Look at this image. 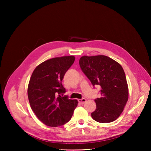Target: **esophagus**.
<instances>
[{
  "label": "esophagus",
  "mask_w": 151,
  "mask_h": 151,
  "mask_svg": "<svg viewBox=\"0 0 151 151\" xmlns=\"http://www.w3.org/2000/svg\"><path fill=\"white\" fill-rule=\"evenodd\" d=\"M78 102L80 104H84L85 102H86V99H78Z\"/></svg>",
  "instance_id": "esophagus-1"
}]
</instances>
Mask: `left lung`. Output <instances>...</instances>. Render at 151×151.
Instances as JSON below:
<instances>
[{"instance_id":"8db88e82","label":"left lung","mask_w":151,"mask_h":151,"mask_svg":"<svg viewBox=\"0 0 151 151\" xmlns=\"http://www.w3.org/2000/svg\"><path fill=\"white\" fill-rule=\"evenodd\" d=\"M82 72L92 85H99L101 97L95 99L97 108L91 113L96 121L108 123L116 120L129 97L126 76L119 63L103 55L84 56L79 60Z\"/></svg>"}]
</instances>
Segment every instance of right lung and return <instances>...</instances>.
I'll return each instance as SVG.
<instances>
[{"mask_svg": "<svg viewBox=\"0 0 151 151\" xmlns=\"http://www.w3.org/2000/svg\"><path fill=\"white\" fill-rule=\"evenodd\" d=\"M75 58H54L41 63L33 71L28 87L32 110L47 126L56 127L67 123L72 117L78 101L65 95L62 81Z\"/></svg>", "mask_w": 151, "mask_h": 151, "instance_id": "right-lung-1", "label": "right lung"}]
</instances>
